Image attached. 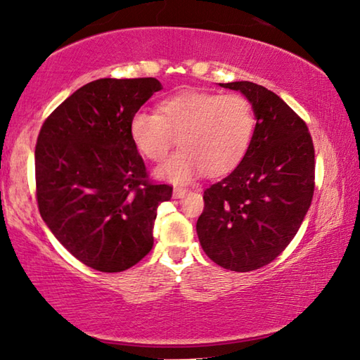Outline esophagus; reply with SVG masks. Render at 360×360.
<instances>
[{"label":"esophagus","instance_id":"esophagus-1","mask_svg":"<svg viewBox=\"0 0 360 360\" xmlns=\"http://www.w3.org/2000/svg\"><path fill=\"white\" fill-rule=\"evenodd\" d=\"M188 193V188L185 186H175L174 188V198L175 199H181Z\"/></svg>","mask_w":360,"mask_h":360}]
</instances>
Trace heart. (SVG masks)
Segmentation results:
<instances>
[{
    "mask_svg": "<svg viewBox=\"0 0 360 360\" xmlns=\"http://www.w3.org/2000/svg\"><path fill=\"white\" fill-rule=\"evenodd\" d=\"M256 114L241 95L188 90L161 101L158 114L138 110L130 119V138L138 151L161 162L179 136L180 149L156 170L159 179L190 184L204 170L229 174L252 145Z\"/></svg>",
    "mask_w": 360,
    "mask_h": 360,
    "instance_id": "obj_1",
    "label": "heart"
}]
</instances>
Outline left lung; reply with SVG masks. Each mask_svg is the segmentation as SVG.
I'll return each instance as SVG.
<instances>
[{"label":"left lung","instance_id":"8db88e82","mask_svg":"<svg viewBox=\"0 0 360 360\" xmlns=\"http://www.w3.org/2000/svg\"><path fill=\"white\" fill-rule=\"evenodd\" d=\"M220 86L252 104L256 131L241 164L204 191L196 231L211 261L251 272L278 257L306 217L314 196V145L306 122L274 91L252 82Z\"/></svg>","mask_w":360,"mask_h":360}]
</instances>
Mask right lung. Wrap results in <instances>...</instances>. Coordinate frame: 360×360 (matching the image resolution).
<instances>
[{"mask_svg": "<svg viewBox=\"0 0 360 360\" xmlns=\"http://www.w3.org/2000/svg\"><path fill=\"white\" fill-rule=\"evenodd\" d=\"M161 82L99 79L43 124L35 148L37 201L51 233L88 267L122 272L151 251L159 204L172 186L149 181L130 119Z\"/></svg>", "mask_w": 360, "mask_h": 360, "instance_id": "add662e5", "label": "right lung"}]
</instances>
